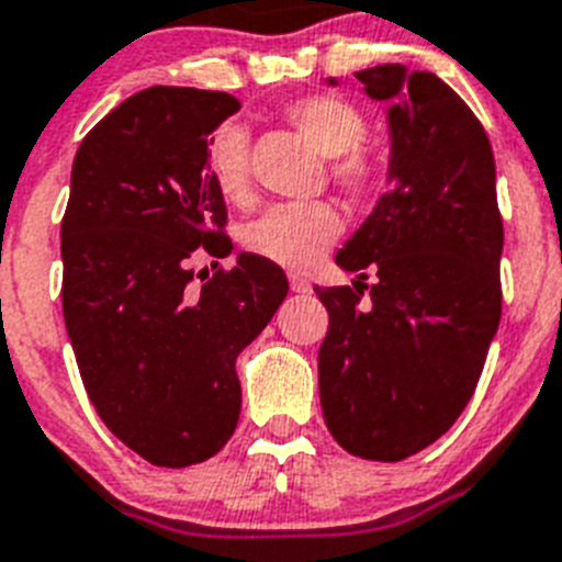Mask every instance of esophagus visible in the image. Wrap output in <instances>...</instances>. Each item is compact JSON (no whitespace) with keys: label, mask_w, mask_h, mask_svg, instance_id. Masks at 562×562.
Masks as SVG:
<instances>
[{"label":"esophagus","mask_w":562,"mask_h":562,"mask_svg":"<svg viewBox=\"0 0 562 562\" xmlns=\"http://www.w3.org/2000/svg\"><path fill=\"white\" fill-rule=\"evenodd\" d=\"M288 282H291V291H294V294H308L311 291V282L302 274H291L288 277Z\"/></svg>","instance_id":"34e87169"}]
</instances>
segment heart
Masks as SVG:
<instances>
[{"instance_id": "b5f03b06", "label": "heart", "mask_w": 562, "mask_h": 562, "mask_svg": "<svg viewBox=\"0 0 562 562\" xmlns=\"http://www.w3.org/2000/svg\"><path fill=\"white\" fill-rule=\"evenodd\" d=\"M296 133L314 149L330 158V178L348 194L364 198L382 183V164L368 153V121L353 104L334 95H311L285 110ZM209 178L228 203H248L251 198V166H248V138L243 126H223L209 144ZM341 228L334 203H280L262 212L243 232V243L251 254L282 268L305 271L322 257Z\"/></svg>"}]
</instances>
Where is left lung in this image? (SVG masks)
Segmentation results:
<instances>
[{"label":"left lung","mask_w":562,"mask_h":562,"mask_svg":"<svg viewBox=\"0 0 562 562\" xmlns=\"http://www.w3.org/2000/svg\"><path fill=\"white\" fill-rule=\"evenodd\" d=\"M356 78L393 101V187L336 254L353 288H314L330 316L319 398L339 447L393 463L438 441L475 393L504 302V221L490 138L450 85L402 65Z\"/></svg>","instance_id":"8db88e82"}]
</instances>
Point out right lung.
Returning a JSON list of instances; mask_svg holds the SVG:
<instances>
[{
	"label": "right lung",
	"instance_id": "obj_1",
	"mask_svg": "<svg viewBox=\"0 0 562 562\" xmlns=\"http://www.w3.org/2000/svg\"><path fill=\"white\" fill-rule=\"evenodd\" d=\"M237 110L228 92L149 87L92 126L72 160L61 308L78 373L112 436L166 470L226 447L243 402L237 353L288 294L282 268L257 254L200 285L189 268L198 251L232 254L206 155Z\"/></svg>",
	"mask_w": 562,
	"mask_h": 562
}]
</instances>
